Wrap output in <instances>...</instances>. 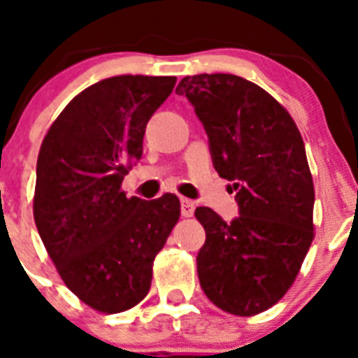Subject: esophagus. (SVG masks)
<instances>
[{"mask_svg":"<svg viewBox=\"0 0 358 358\" xmlns=\"http://www.w3.org/2000/svg\"><path fill=\"white\" fill-rule=\"evenodd\" d=\"M195 211V202L189 199H181V215L182 217H192Z\"/></svg>","mask_w":358,"mask_h":358,"instance_id":"esophagus-1","label":"esophagus"}]
</instances>
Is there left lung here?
<instances>
[{
	"label": "left lung",
	"mask_w": 358,
	"mask_h": 358,
	"mask_svg": "<svg viewBox=\"0 0 358 358\" xmlns=\"http://www.w3.org/2000/svg\"><path fill=\"white\" fill-rule=\"evenodd\" d=\"M204 125L218 176L233 181L238 217H195L206 242L201 287L213 305L255 315L285 296L314 238V182L296 123L260 85L229 73L185 77L176 90Z\"/></svg>",
	"instance_id": "1"
}]
</instances>
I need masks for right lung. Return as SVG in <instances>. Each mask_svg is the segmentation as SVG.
<instances>
[{"label": "right lung", "mask_w": 358, "mask_h": 358, "mask_svg": "<svg viewBox=\"0 0 358 358\" xmlns=\"http://www.w3.org/2000/svg\"><path fill=\"white\" fill-rule=\"evenodd\" d=\"M176 80L103 78L73 98L41 145L37 231L66 287L98 312L118 314L147 296L154 258L181 215L173 194L141 201L120 188Z\"/></svg>", "instance_id": "add662e5"}]
</instances>
